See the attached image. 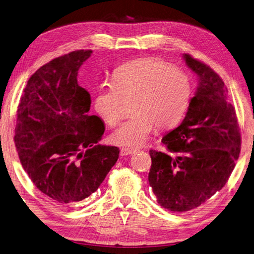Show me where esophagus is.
<instances>
[{
	"label": "esophagus",
	"mask_w": 254,
	"mask_h": 254,
	"mask_svg": "<svg viewBox=\"0 0 254 254\" xmlns=\"http://www.w3.org/2000/svg\"><path fill=\"white\" fill-rule=\"evenodd\" d=\"M136 153V150L133 149H129V148H122L121 149V155L122 156H126V155H130Z\"/></svg>",
	"instance_id": "1"
}]
</instances>
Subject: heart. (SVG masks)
<instances>
[{"label":"heart","instance_id":"b5f03b06","mask_svg":"<svg viewBox=\"0 0 254 254\" xmlns=\"http://www.w3.org/2000/svg\"><path fill=\"white\" fill-rule=\"evenodd\" d=\"M114 84H102L94 92L97 114L111 126L120 123L124 99H133L134 114L111 136V141L126 148H139L150 139L156 126L171 128L182 120L191 98L188 76L164 61L139 59L120 67Z\"/></svg>","mask_w":254,"mask_h":254}]
</instances>
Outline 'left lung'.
<instances>
[{"label": "left lung", "instance_id": "1", "mask_svg": "<svg viewBox=\"0 0 254 254\" xmlns=\"http://www.w3.org/2000/svg\"><path fill=\"white\" fill-rule=\"evenodd\" d=\"M183 58L198 76L194 97L182 124L163 137L167 152L150 150L149 184L161 206L186 212L221 190L240 153V132L227 88L210 66Z\"/></svg>", "mask_w": 254, "mask_h": 254}]
</instances>
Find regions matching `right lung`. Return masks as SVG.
Here are the masks:
<instances>
[{
  "label": "right lung",
  "instance_id": "obj_1",
  "mask_svg": "<svg viewBox=\"0 0 254 254\" xmlns=\"http://www.w3.org/2000/svg\"><path fill=\"white\" fill-rule=\"evenodd\" d=\"M91 50L74 51L40 67L17 110L15 145L33 185L55 203L71 205L98 190L120 149L99 144L105 127L89 115L91 98L77 82Z\"/></svg>",
  "mask_w": 254,
  "mask_h": 254
}]
</instances>
